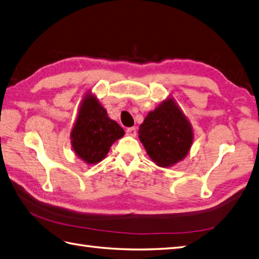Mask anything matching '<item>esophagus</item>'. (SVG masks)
<instances>
[{"label": "esophagus", "mask_w": 259, "mask_h": 259, "mask_svg": "<svg viewBox=\"0 0 259 259\" xmlns=\"http://www.w3.org/2000/svg\"><path fill=\"white\" fill-rule=\"evenodd\" d=\"M125 132H127V135L130 136V137H136V135H137V128L136 127L128 128Z\"/></svg>", "instance_id": "obj_1"}]
</instances>
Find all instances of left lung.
Segmentation results:
<instances>
[{"instance_id":"1","label":"left lung","mask_w":259,"mask_h":259,"mask_svg":"<svg viewBox=\"0 0 259 259\" xmlns=\"http://www.w3.org/2000/svg\"><path fill=\"white\" fill-rule=\"evenodd\" d=\"M138 134L149 157L161 167L182 161L193 143L192 125L171 97L148 113Z\"/></svg>"}]
</instances>
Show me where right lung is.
Segmentation results:
<instances>
[{"mask_svg":"<svg viewBox=\"0 0 259 259\" xmlns=\"http://www.w3.org/2000/svg\"><path fill=\"white\" fill-rule=\"evenodd\" d=\"M124 135V130L107 115V110L92 93H86L78 109L71 147L77 157L87 164H96L106 158L112 143Z\"/></svg>","mask_w":259,"mask_h":259,"instance_id":"obj_1","label":"right lung"}]
</instances>
